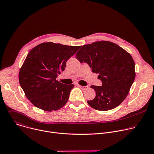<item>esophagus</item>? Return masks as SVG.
<instances>
[{"mask_svg": "<svg viewBox=\"0 0 154 154\" xmlns=\"http://www.w3.org/2000/svg\"><path fill=\"white\" fill-rule=\"evenodd\" d=\"M79 86L83 90H85L88 89V86H80V85H79Z\"/></svg>", "mask_w": 154, "mask_h": 154, "instance_id": "1", "label": "esophagus"}]
</instances>
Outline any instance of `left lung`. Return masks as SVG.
Instances as JSON below:
<instances>
[{"mask_svg":"<svg viewBox=\"0 0 154 154\" xmlns=\"http://www.w3.org/2000/svg\"><path fill=\"white\" fill-rule=\"evenodd\" d=\"M76 57L80 63L88 64L102 82L100 86H91L96 95L94 99L87 101L89 105L99 111L119 105L135 78V62L131 55L114 42L100 41L83 45Z\"/></svg>","mask_w":154,"mask_h":154,"instance_id":"obj_1","label":"left lung"}]
</instances>
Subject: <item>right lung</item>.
I'll return each mask as SVG.
<instances>
[{
	"mask_svg": "<svg viewBox=\"0 0 154 154\" xmlns=\"http://www.w3.org/2000/svg\"><path fill=\"white\" fill-rule=\"evenodd\" d=\"M80 47L48 42L29 52L19 70V81L25 95L35 106L52 112L67 103L74 85L63 84L56 78Z\"/></svg>",
	"mask_w": 154,
	"mask_h": 154,
	"instance_id": "obj_1",
	"label": "right lung"
}]
</instances>
